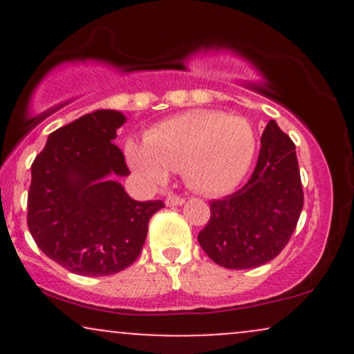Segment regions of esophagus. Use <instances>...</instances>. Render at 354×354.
<instances>
[{
  "label": "esophagus",
  "mask_w": 354,
  "mask_h": 354,
  "mask_svg": "<svg viewBox=\"0 0 354 354\" xmlns=\"http://www.w3.org/2000/svg\"><path fill=\"white\" fill-rule=\"evenodd\" d=\"M165 203H166V206H181L183 203H185V198L176 196V194H168Z\"/></svg>",
  "instance_id": "esophagus-1"
}]
</instances>
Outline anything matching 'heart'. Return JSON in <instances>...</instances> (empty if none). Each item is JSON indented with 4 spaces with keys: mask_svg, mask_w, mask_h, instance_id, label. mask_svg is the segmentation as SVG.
I'll use <instances>...</instances> for the list:
<instances>
[{
    "mask_svg": "<svg viewBox=\"0 0 354 354\" xmlns=\"http://www.w3.org/2000/svg\"><path fill=\"white\" fill-rule=\"evenodd\" d=\"M256 140L245 118L211 109H193L153 126L145 143L124 145L128 165L151 185L181 169L183 180L205 194H228L253 163Z\"/></svg>",
    "mask_w": 354,
    "mask_h": 354,
    "instance_id": "1",
    "label": "heart"
}]
</instances>
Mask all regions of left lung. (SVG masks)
<instances>
[{
	"label": "left lung",
	"mask_w": 354,
	"mask_h": 354,
	"mask_svg": "<svg viewBox=\"0 0 354 354\" xmlns=\"http://www.w3.org/2000/svg\"><path fill=\"white\" fill-rule=\"evenodd\" d=\"M209 208L198 241L216 265L250 270L281 253L301 214L303 188L295 143L274 120L263 131L250 181L225 200L211 201Z\"/></svg>",
	"instance_id": "8db88e82"
}]
</instances>
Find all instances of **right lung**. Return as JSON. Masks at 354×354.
Returning a JSON list of instances; mask_svg holds the SVG:
<instances>
[{
  "label": "right lung",
  "mask_w": 354,
  "mask_h": 354,
  "mask_svg": "<svg viewBox=\"0 0 354 354\" xmlns=\"http://www.w3.org/2000/svg\"><path fill=\"white\" fill-rule=\"evenodd\" d=\"M126 116L96 109L61 126L31 165L28 228L48 258L71 273L115 274L143 250L148 223L163 201H135L118 178L128 176L113 143Z\"/></svg>",
  "instance_id": "obj_1"
}]
</instances>
